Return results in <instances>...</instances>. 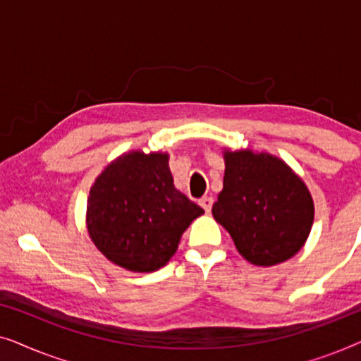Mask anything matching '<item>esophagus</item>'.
Returning a JSON list of instances; mask_svg holds the SVG:
<instances>
[{
  "label": "esophagus",
  "mask_w": 361,
  "mask_h": 361,
  "mask_svg": "<svg viewBox=\"0 0 361 361\" xmlns=\"http://www.w3.org/2000/svg\"><path fill=\"white\" fill-rule=\"evenodd\" d=\"M199 204L204 207L205 212H210L212 210V205H214V199H212V197H209V195H205V197H202V199L199 200Z\"/></svg>",
  "instance_id": "esophagus-1"
}]
</instances>
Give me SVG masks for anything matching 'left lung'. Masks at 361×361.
I'll use <instances>...</instances> for the list:
<instances>
[{
  "label": "left lung",
  "instance_id": "1",
  "mask_svg": "<svg viewBox=\"0 0 361 361\" xmlns=\"http://www.w3.org/2000/svg\"><path fill=\"white\" fill-rule=\"evenodd\" d=\"M212 214L245 259L273 266L302 248L314 221V202L284 161L266 152L226 151L224 190Z\"/></svg>",
  "mask_w": 361,
  "mask_h": 361
}]
</instances>
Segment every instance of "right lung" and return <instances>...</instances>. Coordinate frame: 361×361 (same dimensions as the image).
Masks as SVG:
<instances>
[{"label": "right lung", "mask_w": 361, "mask_h": 361, "mask_svg": "<svg viewBox=\"0 0 361 361\" xmlns=\"http://www.w3.org/2000/svg\"><path fill=\"white\" fill-rule=\"evenodd\" d=\"M167 161L162 152L123 154L90 189V238L108 259L135 273L162 268L187 226L204 214L176 189Z\"/></svg>", "instance_id": "1"}]
</instances>
